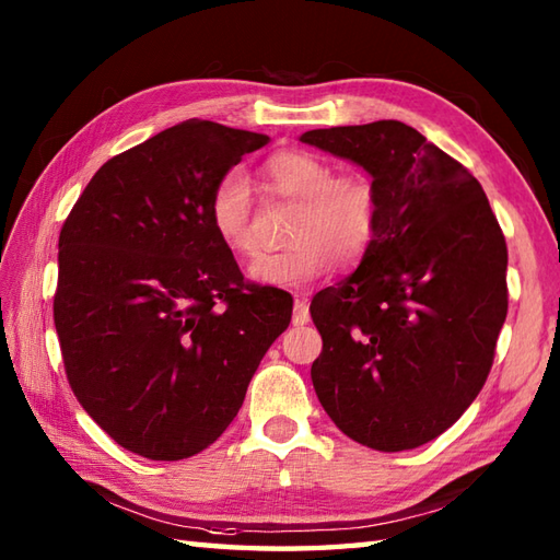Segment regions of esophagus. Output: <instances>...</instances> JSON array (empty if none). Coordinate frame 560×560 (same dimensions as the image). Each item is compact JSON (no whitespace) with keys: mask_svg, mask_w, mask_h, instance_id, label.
<instances>
[{"mask_svg":"<svg viewBox=\"0 0 560 560\" xmlns=\"http://www.w3.org/2000/svg\"><path fill=\"white\" fill-rule=\"evenodd\" d=\"M311 323V303L305 295H295V311H293V325H307Z\"/></svg>","mask_w":560,"mask_h":560,"instance_id":"34e87169","label":"esophagus"}]
</instances>
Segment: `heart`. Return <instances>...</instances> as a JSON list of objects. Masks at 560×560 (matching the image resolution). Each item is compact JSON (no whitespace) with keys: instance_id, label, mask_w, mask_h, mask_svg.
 <instances>
[{"instance_id":"1","label":"heart","mask_w":560,"mask_h":560,"mask_svg":"<svg viewBox=\"0 0 560 560\" xmlns=\"http://www.w3.org/2000/svg\"><path fill=\"white\" fill-rule=\"evenodd\" d=\"M261 177L273 195L299 201L281 253L259 255L249 277L261 287L303 289L335 267H351L371 249L380 229V192L365 173H337L327 159L305 149L271 153ZM255 199L247 177L221 175L209 195V223L225 249L253 255Z\"/></svg>"}]
</instances>
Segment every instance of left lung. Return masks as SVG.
Returning a JSON list of instances; mask_svg holds the SVG:
<instances>
[{
	"instance_id": "8db88e82",
	"label": "left lung",
	"mask_w": 560,
	"mask_h": 560,
	"mask_svg": "<svg viewBox=\"0 0 560 560\" xmlns=\"http://www.w3.org/2000/svg\"><path fill=\"white\" fill-rule=\"evenodd\" d=\"M373 175L380 229L361 267L311 303V377L343 435L380 452L445 433L491 373L508 247L477 177L397 120L301 137Z\"/></svg>"
}]
</instances>
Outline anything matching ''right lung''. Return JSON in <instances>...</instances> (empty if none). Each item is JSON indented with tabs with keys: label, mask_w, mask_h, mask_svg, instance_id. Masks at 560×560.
<instances>
[{
	"label": "right lung",
	"mask_w": 560,
	"mask_h": 560,
	"mask_svg": "<svg viewBox=\"0 0 560 560\" xmlns=\"http://www.w3.org/2000/svg\"><path fill=\"white\" fill-rule=\"evenodd\" d=\"M267 135L189 120L108 163L59 231L55 329L69 387L117 445L177 462L243 407L291 293L247 281L209 195Z\"/></svg>",
	"instance_id": "add662e5"
}]
</instances>
